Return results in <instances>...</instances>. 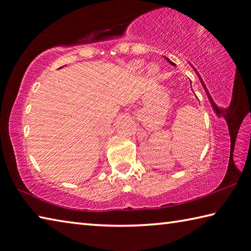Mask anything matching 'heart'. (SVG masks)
Returning <instances> with one entry per match:
<instances>
[{
  "instance_id": "b5f03b06",
  "label": "heart",
  "mask_w": 251,
  "mask_h": 251,
  "mask_svg": "<svg viewBox=\"0 0 251 251\" xmlns=\"http://www.w3.org/2000/svg\"><path fill=\"white\" fill-rule=\"evenodd\" d=\"M129 70L135 72V73H138V72H141L144 67V62L143 61H135L133 63H130L129 64ZM157 67L155 65H151L150 69H148V74L151 76H155L157 74Z\"/></svg>"
}]
</instances>
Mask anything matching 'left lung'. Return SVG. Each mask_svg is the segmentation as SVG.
Returning <instances> with one entry per match:
<instances>
[{"label": "left lung", "instance_id": "left-lung-1", "mask_svg": "<svg viewBox=\"0 0 251 251\" xmlns=\"http://www.w3.org/2000/svg\"><path fill=\"white\" fill-rule=\"evenodd\" d=\"M167 61H168V62H169V63H171V64H172V65H175V64H174V63H173V62H172V61H169V59H168V58H167Z\"/></svg>", "mask_w": 251, "mask_h": 251}]
</instances>
